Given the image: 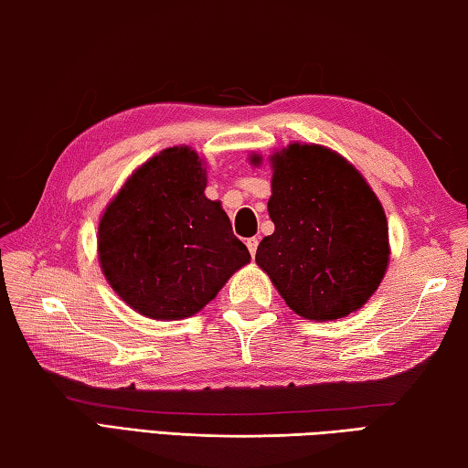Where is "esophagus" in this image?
Wrapping results in <instances>:
<instances>
[{
  "label": "esophagus",
  "instance_id": "1",
  "mask_svg": "<svg viewBox=\"0 0 468 468\" xmlns=\"http://www.w3.org/2000/svg\"><path fill=\"white\" fill-rule=\"evenodd\" d=\"M258 243H260V239H258V237H251V239H248V241H245V245H248V250H250V253H251V256H256Z\"/></svg>",
  "mask_w": 468,
  "mask_h": 468
}]
</instances>
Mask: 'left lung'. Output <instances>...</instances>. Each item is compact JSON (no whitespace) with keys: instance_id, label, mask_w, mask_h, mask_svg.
Wrapping results in <instances>:
<instances>
[{"instance_id":"left-lung-1","label":"left lung","mask_w":468,"mask_h":468,"mask_svg":"<svg viewBox=\"0 0 468 468\" xmlns=\"http://www.w3.org/2000/svg\"><path fill=\"white\" fill-rule=\"evenodd\" d=\"M272 169L274 233L260 241L256 262L301 318H345L384 279L390 250L382 204L353 165L324 146L282 148Z\"/></svg>"}]
</instances>
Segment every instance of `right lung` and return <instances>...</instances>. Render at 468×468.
I'll return each instance as SVG.
<instances>
[{"mask_svg": "<svg viewBox=\"0 0 468 468\" xmlns=\"http://www.w3.org/2000/svg\"><path fill=\"white\" fill-rule=\"evenodd\" d=\"M204 189L200 156L187 146L167 148L125 181L101 218L102 272L146 318H189L250 262L220 202Z\"/></svg>", "mask_w": 468, "mask_h": 468, "instance_id": "add662e5", "label": "right lung"}]
</instances>
